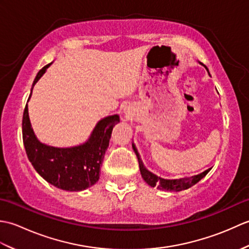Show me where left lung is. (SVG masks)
Returning <instances> with one entry per match:
<instances>
[{"label":"left lung","mask_w":249,"mask_h":249,"mask_svg":"<svg viewBox=\"0 0 249 249\" xmlns=\"http://www.w3.org/2000/svg\"><path fill=\"white\" fill-rule=\"evenodd\" d=\"M200 63V62H199ZM201 65H203L202 63H200ZM205 67V70H209L208 67L205 65H203ZM210 75V72H209ZM133 149L136 153L137 157H138V161H139V168H140V172L141 176L143 178L144 181L150 185L152 187H157L158 189L160 190H170V192H181V190L187 189L189 187H192L193 185H195L196 183H198L201 178H204L208 172L211 170V169H206V170L200 172V173H196L193 174V176H187V177H181V178H158L156 174H154L153 172L149 171L147 169L143 166V162H142L141 158L139 156V153L137 151L135 144L133 143Z\"/></svg>","instance_id":"8db88e82"}]
</instances>
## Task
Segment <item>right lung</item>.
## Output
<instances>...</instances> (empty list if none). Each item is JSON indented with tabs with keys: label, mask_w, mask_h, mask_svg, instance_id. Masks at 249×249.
Listing matches in <instances>:
<instances>
[{
	"label": "right lung",
	"mask_w": 249,
	"mask_h": 249,
	"mask_svg": "<svg viewBox=\"0 0 249 249\" xmlns=\"http://www.w3.org/2000/svg\"><path fill=\"white\" fill-rule=\"evenodd\" d=\"M50 65L51 63L38 71L33 87ZM119 122L118 114L109 115L98 122L89 140L83 144L54 147L41 143L36 138L30 123L26 104L22 119V138L26 155L37 173L47 182L63 190L80 192L98 181L100 165L109 146L111 133Z\"/></svg>",
	"instance_id": "1"
}]
</instances>
